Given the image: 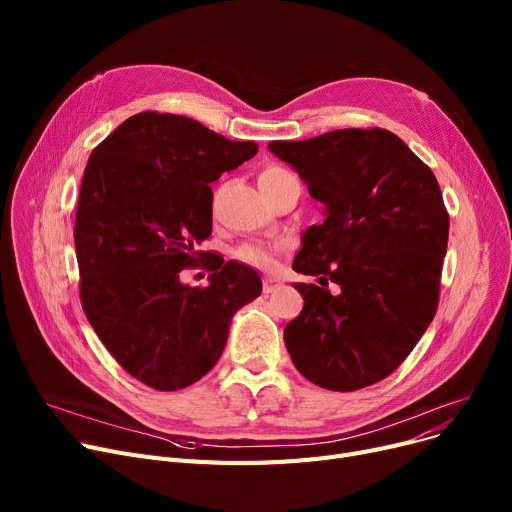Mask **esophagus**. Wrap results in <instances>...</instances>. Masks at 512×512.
I'll return each instance as SVG.
<instances>
[{"mask_svg":"<svg viewBox=\"0 0 512 512\" xmlns=\"http://www.w3.org/2000/svg\"><path fill=\"white\" fill-rule=\"evenodd\" d=\"M280 288V280L276 278H263V294H272Z\"/></svg>","mask_w":512,"mask_h":512,"instance_id":"1","label":"esophagus"}]
</instances>
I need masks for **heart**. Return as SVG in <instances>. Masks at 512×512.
<instances>
[{
  "mask_svg": "<svg viewBox=\"0 0 512 512\" xmlns=\"http://www.w3.org/2000/svg\"><path fill=\"white\" fill-rule=\"evenodd\" d=\"M284 172H286L284 168L270 166L263 170V174L259 176V182H267ZM234 255L238 261L247 263L251 267H257V270H274V265H276V251L272 247H265V245H242L236 249Z\"/></svg>",
  "mask_w": 512,
  "mask_h": 512,
  "instance_id": "obj_1",
  "label": "heart"
}]
</instances>
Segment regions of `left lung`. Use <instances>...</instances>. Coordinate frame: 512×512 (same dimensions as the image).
Returning <instances> with one entry per match:
<instances>
[{
	"label": "left lung",
	"instance_id": "left-lung-1",
	"mask_svg": "<svg viewBox=\"0 0 512 512\" xmlns=\"http://www.w3.org/2000/svg\"><path fill=\"white\" fill-rule=\"evenodd\" d=\"M270 151L326 205V220L303 234L292 263L319 286H294L305 305L284 328L290 359L326 390L380 382L409 357L438 309L448 245L440 184L384 128L272 141Z\"/></svg>",
	"mask_w": 512,
	"mask_h": 512
}]
</instances>
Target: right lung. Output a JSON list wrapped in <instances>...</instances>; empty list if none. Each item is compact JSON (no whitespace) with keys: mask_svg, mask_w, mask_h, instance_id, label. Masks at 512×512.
<instances>
[{"mask_svg":"<svg viewBox=\"0 0 512 512\" xmlns=\"http://www.w3.org/2000/svg\"><path fill=\"white\" fill-rule=\"evenodd\" d=\"M255 153V141H228L193 118L141 112L89 157L74 222L80 303L118 365L153 390L201 380L232 315L261 294L255 270L222 257L204 263L207 287L179 282L205 259L209 182Z\"/></svg>","mask_w":512,"mask_h":512,"instance_id":"add662e5","label":"right lung"}]
</instances>
